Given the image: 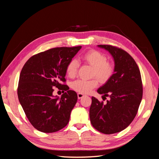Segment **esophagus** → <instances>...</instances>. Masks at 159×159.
I'll return each instance as SVG.
<instances>
[{
    "label": "esophagus",
    "mask_w": 159,
    "mask_h": 159,
    "mask_svg": "<svg viewBox=\"0 0 159 159\" xmlns=\"http://www.w3.org/2000/svg\"><path fill=\"white\" fill-rule=\"evenodd\" d=\"M84 94H82V93H78V99H81L82 98H84Z\"/></svg>",
    "instance_id": "34e87169"
}]
</instances>
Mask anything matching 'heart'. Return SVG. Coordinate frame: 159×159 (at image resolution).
I'll return each instance as SVG.
<instances>
[{
	"label": "heart",
	"mask_w": 159,
	"mask_h": 159,
	"mask_svg": "<svg viewBox=\"0 0 159 159\" xmlns=\"http://www.w3.org/2000/svg\"><path fill=\"white\" fill-rule=\"evenodd\" d=\"M85 63L93 66L91 76L96 77L102 83H106L112 78L115 72V66L107 61V57L103 53L95 50H91L81 56ZM80 66L76 59H71L66 66V73L70 78H74L78 74ZM97 78L86 80L80 79L71 84V88L77 92L85 94L97 87L99 81Z\"/></svg>",
	"instance_id": "b5f03b06"
}]
</instances>
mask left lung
Here are the masks:
<instances>
[{"mask_svg": "<svg viewBox=\"0 0 159 159\" xmlns=\"http://www.w3.org/2000/svg\"><path fill=\"white\" fill-rule=\"evenodd\" d=\"M107 50L115 61L112 78L98 89L106 103L91 98L90 121L99 132L110 134L127 128L137 113L143 98L141 72L131 56L121 48L111 45H98Z\"/></svg>", "mask_w": 159, "mask_h": 159, "instance_id": "left-lung-1", "label": "left lung"}]
</instances>
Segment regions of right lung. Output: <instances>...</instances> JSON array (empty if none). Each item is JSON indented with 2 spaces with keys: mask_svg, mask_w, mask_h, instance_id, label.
Returning <instances> with one entry per match:
<instances>
[{
  "mask_svg": "<svg viewBox=\"0 0 159 159\" xmlns=\"http://www.w3.org/2000/svg\"><path fill=\"white\" fill-rule=\"evenodd\" d=\"M81 46L58 47L32 56L19 78L18 97L28 121L38 131L54 133L68 125L78 100L66 83V66ZM53 87L66 90L61 98L52 95Z\"/></svg>",
  "mask_w": 159,
  "mask_h": 159,
  "instance_id": "1",
  "label": "right lung"
}]
</instances>
